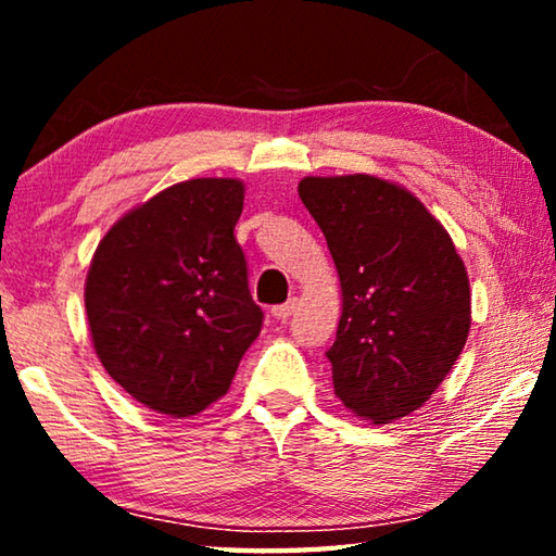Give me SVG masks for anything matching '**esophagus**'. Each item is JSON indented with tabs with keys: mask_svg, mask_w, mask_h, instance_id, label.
Wrapping results in <instances>:
<instances>
[{
	"mask_svg": "<svg viewBox=\"0 0 556 556\" xmlns=\"http://www.w3.org/2000/svg\"><path fill=\"white\" fill-rule=\"evenodd\" d=\"M294 308H296V299H289L287 304H279V306L271 308V316H275L277 321H287V318L294 314Z\"/></svg>",
	"mask_w": 556,
	"mask_h": 556,
	"instance_id": "1",
	"label": "esophagus"
}]
</instances>
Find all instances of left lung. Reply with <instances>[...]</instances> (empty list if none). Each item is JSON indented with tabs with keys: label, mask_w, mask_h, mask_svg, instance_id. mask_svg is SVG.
Returning <instances> with one entry per match:
<instances>
[{
	"label": "left lung",
	"mask_w": 556,
	"mask_h": 556,
	"mask_svg": "<svg viewBox=\"0 0 556 556\" xmlns=\"http://www.w3.org/2000/svg\"><path fill=\"white\" fill-rule=\"evenodd\" d=\"M299 199L326 235L343 314L328 348L336 397L372 425L439 388L470 331L464 260L417 195L370 174L306 176Z\"/></svg>",
	"instance_id": "1"
}]
</instances>
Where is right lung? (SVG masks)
<instances>
[{"instance_id": "right-lung-1", "label": "right lung", "mask_w": 556, "mask_h": 556, "mask_svg": "<svg viewBox=\"0 0 556 556\" xmlns=\"http://www.w3.org/2000/svg\"><path fill=\"white\" fill-rule=\"evenodd\" d=\"M242 201L238 178L174 184L122 215L92 255V345L110 378L159 414L218 402L262 331L232 235Z\"/></svg>"}]
</instances>
